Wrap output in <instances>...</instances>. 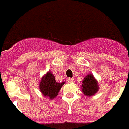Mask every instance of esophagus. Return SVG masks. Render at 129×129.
Masks as SVG:
<instances>
[{
    "label": "esophagus",
    "mask_w": 129,
    "mask_h": 129,
    "mask_svg": "<svg viewBox=\"0 0 129 129\" xmlns=\"http://www.w3.org/2000/svg\"><path fill=\"white\" fill-rule=\"evenodd\" d=\"M67 81H68V82H74V79L71 78H68Z\"/></svg>",
    "instance_id": "esophagus-1"
}]
</instances>
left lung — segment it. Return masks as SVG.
Here are the masks:
<instances>
[{"label":"left lung","mask_w":129,"mask_h":129,"mask_svg":"<svg viewBox=\"0 0 129 129\" xmlns=\"http://www.w3.org/2000/svg\"><path fill=\"white\" fill-rule=\"evenodd\" d=\"M99 90L98 82L94 76L90 74L87 75L82 81V90L84 95L87 96H93Z\"/></svg>","instance_id":"left-lung-1"}]
</instances>
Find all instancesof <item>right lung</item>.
Here are the masks:
<instances>
[{
  "label": "right lung",
  "instance_id": "obj_1",
  "mask_svg": "<svg viewBox=\"0 0 129 129\" xmlns=\"http://www.w3.org/2000/svg\"><path fill=\"white\" fill-rule=\"evenodd\" d=\"M64 84V82H57L54 76L50 72H48L41 78L39 83V90L44 96L48 97L49 99H53L57 96L61 88Z\"/></svg>",
  "mask_w": 129,
  "mask_h": 129
}]
</instances>
